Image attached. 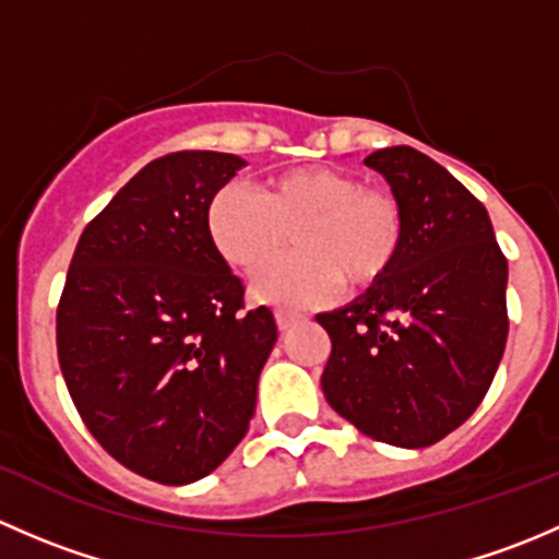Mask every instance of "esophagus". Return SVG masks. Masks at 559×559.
<instances>
[{
  "mask_svg": "<svg viewBox=\"0 0 559 559\" xmlns=\"http://www.w3.org/2000/svg\"><path fill=\"white\" fill-rule=\"evenodd\" d=\"M297 319H300V313L284 311V308H278V311H275V321H278V330H281V332L292 330V326L297 324Z\"/></svg>",
  "mask_w": 559,
  "mask_h": 559,
  "instance_id": "esophagus-1",
  "label": "esophagus"
}]
</instances>
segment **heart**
<instances>
[{
	"label": "heart",
	"mask_w": 559,
	"mask_h": 559,
	"mask_svg": "<svg viewBox=\"0 0 559 559\" xmlns=\"http://www.w3.org/2000/svg\"><path fill=\"white\" fill-rule=\"evenodd\" d=\"M207 238L238 270H259L278 257L295 233V257L253 278L257 300L316 306L335 295L337 281L370 286L384 278L403 251L405 224L397 200L365 189L352 173L302 167L270 178L262 194L227 183L207 205Z\"/></svg>",
	"instance_id": "1"
}]
</instances>
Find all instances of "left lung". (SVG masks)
Here are the masks:
<instances>
[{
    "label": "left lung",
    "mask_w": 559,
    "mask_h": 559,
    "mask_svg": "<svg viewBox=\"0 0 559 559\" xmlns=\"http://www.w3.org/2000/svg\"><path fill=\"white\" fill-rule=\"evenodd\" d=\"M403 211L397 262L316 321L332 341L326 403L359 432L425 449L456 430L492 384L509 337V262L487 207L411 145L365 159Z\"/></svg>",
    "instance_id": "8db88e82"
}]
</instances>
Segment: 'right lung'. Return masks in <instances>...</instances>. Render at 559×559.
<instances>
[{"instance_id": "right-lung-1", "label": "right lung", "mask_w": 559, "mask_h": 559, "mask_svg": "<svg viewBox=\"0 0 559 559\" xmlns=\"http://www.w3.org/2000/svg\"><path fill=\"white\" fill-rule=\"evenodd\" d=\"M246 162L178 151L145 165L72 253L56 311L70 397L99 447L159 484H191L243 441L278 337L207 238V205Z\"/></svg>"}]
</instances>
